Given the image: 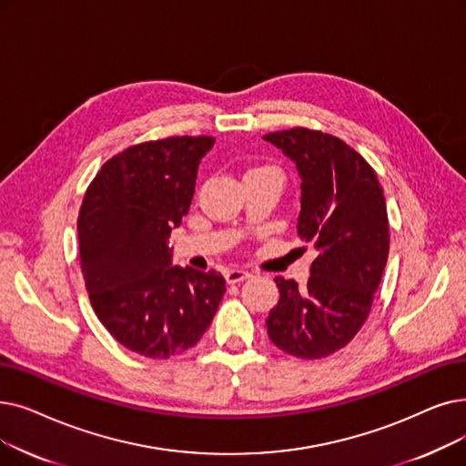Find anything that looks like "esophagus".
Returning <instances> with one entry per match:
<instances>
[{"label": "esophagus", "instance_id": "obj_1", "mask_svg": "<svg viewBox=\"0 0 466 466\" xmlns=\"http://www.w3.org/2000/svg\"><path fill=\"white\" fill-rule=\"evenodd\" d=\"M249 276H251V274H249L248 270H241V268H230V270L225 272V278H227L228 283H239V281L248 279Z\"/></svg>", "mask_w": 466, "mask_h": 466}]
</instances>
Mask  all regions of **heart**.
Returning <instances> with one entry per match:
<instances>
[{
    "label": "heart",
    "mask_w": 466,
    "mask_h": 466,
    "mask_svg": "<svg viewBox=\"0 0 466 466\" xmlns=\"http://www.w3.org/2000/svg\"><path fill=\"white\" fill-rule=\"evenodd\" d=\"M257 169H268V167H257ZM257 169H251V171H257Z\"/></svg>",
    "instance_id": "1"
}]
</instances>
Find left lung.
Wrapping results in <instances>:
<instances>
[{"label": "left lung", "instance_id": "8db88e82", "mask_svg": "<svg viewBox=\"0 0 466 466\" xmlns=\"http://www.w3.org/2000/svg\"><path fill=\"white\" fill-rule=\"evenodd\" d=\"M262 138L297 166V234L318 253L305 289L276 278L268 337L300 360L326 358L347 347L370 316L389 258L387 201L373 167L345 140L307 127Z\"/></svg>", "mask_w": 466, "mask_h": 466}]
</instances>
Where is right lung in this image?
Wrapping results in <instances>:
<instances>
[{"instance_id":"1","label":"right lung","mask_w":466,"mask_h":466,"mask_svg":"<svg viewBox=\"0 0 466 466\" xmlns=\"http://www.w3.org/2000/svg\"><path fill=\"white\" fill-rule=\"evenodd\" d=\"M213 145V137H169L129 147L100 167L79 209L91 307L119 345L140 356L166 360L192 349L227 291L215 270L173 267L169 248Z\"/></svg>"}]
</instances>
